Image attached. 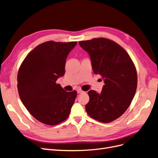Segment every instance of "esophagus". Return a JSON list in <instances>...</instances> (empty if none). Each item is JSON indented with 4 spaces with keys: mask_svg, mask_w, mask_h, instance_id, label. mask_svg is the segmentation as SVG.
Returning a JSON list of instances; mask_svg holds the SVG:
<instances>
[{
    "mask_svg": "<svg viewBox=\"0 0 158 158\" xmlns=\"http://www.w3.org/2000/svg\"><path fill=\"white\" fill-rule=\"evenodd\" d=\"M77 93H81L83 92L81 89H78L77 90Z\"/></svg>",
    "mask_w": 158,
    "mask_h": 158,
    "instance_id": "1",
    "label": "esophagus"
}]
</instances>
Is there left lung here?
<instances>
[{"instance_id": "left-lung-1", "label": "left lung", "mask_w": 158, "mask_h": 158, "mask_svg": "<svg viewBox=\"0 0 158 158\" xmlns=\"http://www.w3.org/2000/svg\"><path fill=\"white\" fill-rule=\"evenodd\" d=\"M79 44L89 54L94 73L100 75L105 83L101 93L88 92L85 109L91 118L110 123L131 104L137 88L136 67L125 49L111 40L93 38Z\"/></svg>"}]
</instances>
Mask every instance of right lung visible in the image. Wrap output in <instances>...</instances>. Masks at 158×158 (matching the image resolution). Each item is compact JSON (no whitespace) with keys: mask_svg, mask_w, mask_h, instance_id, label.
Returning <instances> with one entry per match:
<instances>
[{"mask_svg":"<svg viewBox=\"0 0 158 158\" xmlns=\"http://www.w3.org/2000/svg\"><path fill=\"white\" fill-rule=\"evenodd\" d=\"M76 44L44 42L27 55L20 67L17 76L20 98L40 123L53 126L68 118L77 93L65 91L56 81L64 75L67 57Z\"/></svg>","mask_w":158,"mask_h":158,"instance_id":"add662e5","label":"right lung"}]
</instances>
